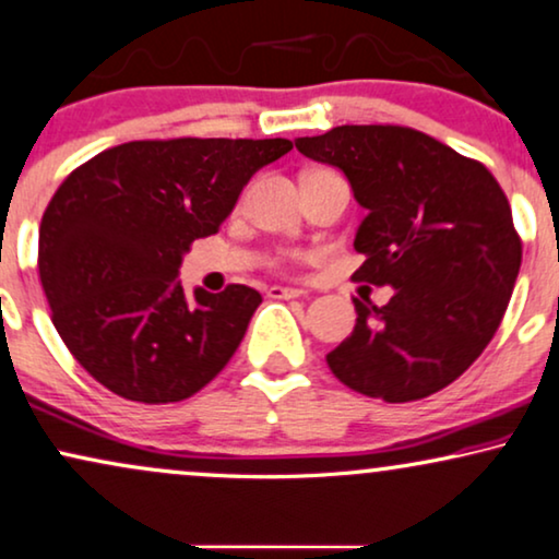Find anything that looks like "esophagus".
<instances>
[{
    "mask_svg": "<svg viewBox=\"0 0 559 559\" xmlns=\"http://www.w3.org/2000/svg\"><path fill=\"white\" fill-rule=\"evenodd\" d=\"M272 297V300H293V297H300L302 295V289H297V287H270V293H266Z\"/></svg>",
    "mask_w": 559,
    "mask_h": 559,
    "instance_id": "1",
    "label": "esophagus"
}]
</instances>
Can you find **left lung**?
<instances>
[{"label":"left lung","mask_w":559,"mask_h":559,"mask_svg":"<svg viewBox=\"0 0 559 559\" xmlns=\"http://www.w3.org/2000/svg\"><path fill=\"white\" fill-rule=\"evenodd\" d=\"M295 146L338 166L367 210L354 280L395 289L382 308L354 297L357 325L325 357L331 372L388 403L439 393L490 344L516 285L521 238L501 185L403 126H338Z\"/></svg>","instance_id":"8db88e82"}]
</instances>
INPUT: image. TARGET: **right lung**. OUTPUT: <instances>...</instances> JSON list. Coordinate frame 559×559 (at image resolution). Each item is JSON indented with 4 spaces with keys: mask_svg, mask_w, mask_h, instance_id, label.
Wrapping results in <instances>:
<instances>
[{
    "mask_svg": "<svg viewBox=\"0 0 559 559\" xmlns=\"http://www.w3.org/2000/svg\"><path fill=\"white\" fill-rule=\"evenodd\" d=\"M289 148L287 138L130 141L63 179L40 221V285L58 336L99 385L179 403L228 365L262 295L228 285L187 297L177 272L253 171Z\"/></svg>",
    "mask_w": 559,
    "mask_h": 559,
    "instance_id": "obj_1",
    "label": "right lung"
}]
</instances>
